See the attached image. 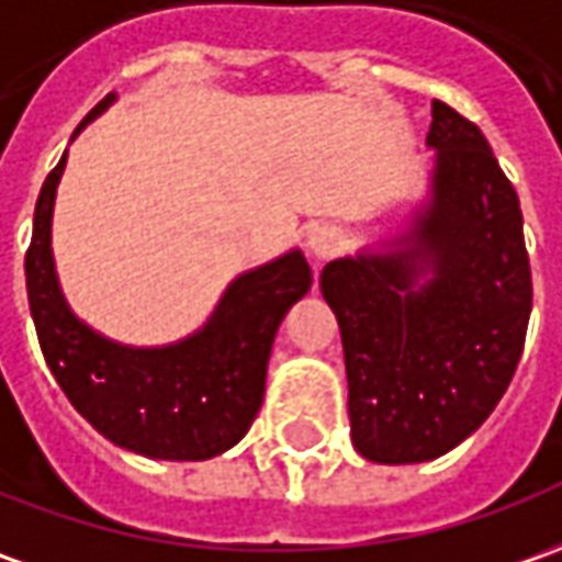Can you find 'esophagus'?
I'll return each instance as SVG.
<instances>
[{
	"mask_svg": "<svg viewBox=\"0 0 562 562\" xmlns=\"http://www.w3.org/2000/svg\"><path fill=\"white\" fill-rule=\"evenodd\" d=\"M339 244H342L339 232L330 229V226H321V229L308 235V257H312L315 266H321L324 259H330L339 250Z\"/></svg>",
	"mask_w": 562,
	"mask_h": 562,
	"instance_id": "1",
	"label": "esophagus"
}]
</instances>
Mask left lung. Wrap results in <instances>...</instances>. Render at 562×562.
<instances>
[{
  "instance_id": "8db88e82",
  "label": "left lung",
  "mask_w": 562,
  "mask_h": 562,
  "mask_svg": "<svg viewBox=\"0 0 562 562\" xmlns=\"http://www.w3.org/2000/svg\"><path fill=\"white\" fill-rule=\"evenodd\" d=\"M428 199L392 238L333 259L351 440L379 465L431 462L481 428L524 355V214L481 127L431 103Z\"/></svg>"
}]
</instances>
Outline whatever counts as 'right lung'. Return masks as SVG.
<instances>
[{
    "instance_id": "obj_1",
    "label": "right lung",
    "mask_w": 562,
    "mask_h": 562,
    "mask_svg": "<svg viewBox=\"0 0 562 562\" xmlns=\"http://www.w3.org/2000/svg\"><path fill=\"white\" fill-rule=\"evenodd\" d=\"M106 94L88 122L112 106ZM72 134V137H76ZM67 153L36 201L26 250V296L48 370L69 404L115 447L168 462L232 450L257 419L274 333L312 288L303 250H288L232 281L211 318L170 346H122L76 318L57 281L52 220Z\"/></svg>"
}]
</instances>
